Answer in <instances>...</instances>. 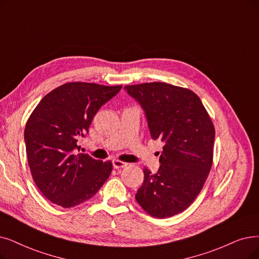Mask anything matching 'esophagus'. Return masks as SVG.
Returning a JSON list of instances; mask_svg holds the SVG:
<instances>
[{
    "label": "esophagus",
    "mask_w": 259,
    "mask_h": 259,
    "mask_svg": "<svg viewBox=\"0 0 259 259\" xmlns=\"http://www.w3.org/2000/svg\"><path fill=\"white\" fill-rule=\"evenodd\" d=\"M112 165L115 169H121V168L126 167L127 163L124 161H121V160H118V159H115V160H112Z\"/></svg>",
    "instance_id": "34e87169"
}]
</instances>
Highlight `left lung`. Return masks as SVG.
<instances>
[{
  "mask_svg": "<svg viewBox=\"0 0 259 259\" xmlns=\"http://www.w3.org/2000/svg\"><path fill=\"white\" fill-rule=\"evenodd\" d=\"M146 113L151 137L164 142L156 173L143 169L136 201L154 218L184 211L201 192L212 165L214 127L193 91L154 81L125 86Z\"/></svg>",
  "mask_w": 259,
  "mask_h": 259,
  "instance_id": "obj_1",
  "label": "left lung"
}]
</instances>
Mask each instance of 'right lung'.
I'll return each mask as SVG.
<instances>
[{
  "instance_id": "add662e5",
  "label": "right lung",
  "mask_w": 259,
  "mask_h": 259,
  "mask_svg": "<svg viewBox=\"0 0 259 259\" xmlns=\"http://www.w3.org/2000/svg\"><path fill=\"white\" fill-rule=\"evenodd\" d=\"M122 86L67 82L39 102L24 131L27 161L39 190L52 203L73 207L92 198L109 178L111 161L78 153L98 110Z\"/></svg>"
}]
</instances>
